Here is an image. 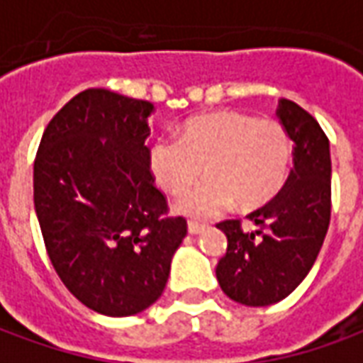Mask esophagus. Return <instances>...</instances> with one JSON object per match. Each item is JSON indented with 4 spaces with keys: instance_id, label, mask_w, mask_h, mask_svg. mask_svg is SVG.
<instances>
[{
    "instance_id": "obj_1",
    "label": "esophagus",
    "mask_w": 363,
    "mask_h": 363,
    "mask_svg": "<svg viewBox=\"0 0 363 363\" xmlns=\"http://www.w3.org/2000/svg\"><path fill=\"white\" fill-rule=\"evenodd\" d=\"M204 225L202 223H196V221H190L189 223V233L190 235H200L202 231H204Z\"/></svg>"
}]
</instances>
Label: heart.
I'll return each instance as SVG.
<instances>
[{"label":"heart","mask_w":363,"mask_h":363,"mask_svg":"<svg viewBox=\"0 0 363 363\" xmlns=\"http://www.w3.org/2000/svg\"><path fill=\"white\" fill-rule=\"evenodd\" d=\"M291 165V140L278 120L218 111L186 120L179 138H157L150 169L161 189L181 196L204 171L208 181L177 202L189 218H210L235 204L259 208L284 186Z\"/></svg>","instance_id":"1"}]
</instances>
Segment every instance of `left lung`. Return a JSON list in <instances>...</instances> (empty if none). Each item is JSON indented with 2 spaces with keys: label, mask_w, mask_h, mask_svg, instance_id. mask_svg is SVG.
Instances as JSON below:
<instances>
[{
  "label": "left lung",
  "mask_w": 363,
  "mask_h": 363,
  "mask_svg": "<svg viewBox=\"0 0 363 363\" xmlns=\"http://www.w3.org/2000/svg\"><path fill=\"white\" fill-rule=\"evenodd\" d=\"M278 118L294 142V169L284 189L247 218L218 223L228 252L216 276L223 294L237 303L267 307L288 297L319 257L330 221V150L325 132L299 104L281 99Z\"/></svg>",
  "instance_id": "8db88e82"
}]
</instances>
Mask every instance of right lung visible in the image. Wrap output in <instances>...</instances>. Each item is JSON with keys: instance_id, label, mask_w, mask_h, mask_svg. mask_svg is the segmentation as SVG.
Segmentation results:
<instances>
[{"instance_id": "add662e5", "label": "right lung", "mask_w": 363, "mask_h": 363, "mask_svg": "<svg viewBox=\"0 0 363 363\" xmlns=\"http://www.w3.org/2000/svg\"><path fill=\"white\" fill-rule=\"evenodd\" d=\"M155 106L106 89L67 101L35 159V212L44 245L72 294L106 317L157 301L186 221L167 218L150 171Z\"/></svg>"}]
</instances>
